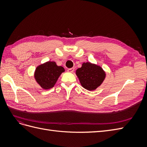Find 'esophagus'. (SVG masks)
<instances>
[{"label": "esophagus", "mask_w": 147, "mask_h": 147, "mask_svg": "<svg viewBox=\"0 0 147 147\" xmlns=\"http://www.w3.org/2000/svg\"><path fill=\"white\" fill-rule=\"evenodd\" d=\"M74 70H75L74 68H70V69H67V71H68L69 72H73L74 71Z\"/></svg>", "instance_id": "esophagus-1"}]
</instances>
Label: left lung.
<instances>
[{
    "label": "left lung",
    "instance_id": "obj_1",
    "mask_svg": "<svg viewBox=\"0 0 147 147\" xmlns=\"http://www.w3.org/2000/svg\"><path fill=\"white\" fill-rule=\"evenodd\" d=\"M76 75L82 86L89 91L94 90L103 82L105 74L100 66L90 63H83L76 70Z\"/></svg>",
    "mask_w": 147,
    "mask_h": 147
}]
</instances>
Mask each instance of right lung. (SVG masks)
<instances>
[{"label":"right lung","mask_w":147,"mask_h":147,"mask_svg":"<svg viewBox=\"0 0 147 147\" xmlns=\"http://www.w3.org/2000/svg\"><path fill=\"white\" fill-rule=\"evenodd\" d=\"M64 70L62 66H57L55 62L48 61L37 67L34 77L40 86L45 90H48L54 86Z\"/></svg>","instance_id":"right-lung-1"}]
</instances>
